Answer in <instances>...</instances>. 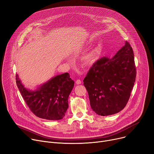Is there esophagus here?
<instances>
[{"mask_svg":"<svg viewBox=\"0 0 154 154\" xmlns=\"http://www.w3.org/2000/svg\"><path fill=\"white\" fill-rule=\"evenodd\" d=\"M76 84H77V85H79V84H81V80H79V79H77V80H76Z\"/></svg>","mask_w":154,"mask_h":154,"instance_id":"esophagus-1","label":"esophagus"}]
</instances>
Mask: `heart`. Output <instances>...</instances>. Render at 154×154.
I'll return each mask as SVG.
<instances>
[{"label":"heart","mask_w":154,"mask_h":154,"mask_svg":"<svg viewBox=\"0 0 154 154\" xmlns=\"http://www.w3.org/2000/svg\"><path fill=\"white\" fill-rule=\"evenodd\" d=\"M100 54V52L98 49H95L89 53L85 59V61L87 64H91L95 63L98 59Z\"/></svg>","instance_id":"heart-1"}]
</instances>
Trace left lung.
Segmentation results:
<instances>
[{
	"label": "left lung",
	"instance_id": "left-lung-1",
	"mask_svg": "<svg viewBox=\"0 0 154 154\" xmlns=\"http://www.w3.org/2000/svg\"><path fill=\"white\" fill-rule=\"evenodd\" d=\"M136 77L134 53L128 42L114 57H103L84 80L91 109L98 115L117 113L126 106Z\"/></svg>",
	"mask_w": 154,
	"mask_h": 154
}]
</instances>
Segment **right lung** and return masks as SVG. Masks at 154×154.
<instances>
[{
  "label": "right lung",
  "instance_id": "right-lung-1",
  "mask_svg": "<svg viewBox=\"0 0 154 154\" xmlns=\"http://www.w3.org/2000/svg\"><path fill=\"white\" fill-rule=\"evenodd\" d=\"M16 83L23 100L36 116L48 120L63 119L69 107L68 98L74 86L69 73L57 75L34 91L26 89L16 74Z\"/></svg>",
  "mask_w": 154,
  "mask_h": 154
}]
</instances>
